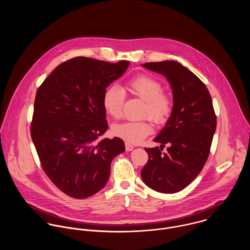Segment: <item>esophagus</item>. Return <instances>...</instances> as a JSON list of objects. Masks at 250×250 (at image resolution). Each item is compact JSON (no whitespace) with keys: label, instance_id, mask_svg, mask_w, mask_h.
Instances as JSON below:
<instances>
[{"label":"esophagus","instance_id":"34e87169","mask_svg":"<svg viewBox=\"0 0 250 250\" xmlns=\"http://www.w3.org/2000/svg\"><path fill=\"white\" fill-rule=\"evenodd\" d=\"M125 149H126V151H132L134 149V145H132L131 143H125Z\"/></svg>","mask_w":250,"mask_h":250}]
</instances>
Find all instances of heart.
Wrapping results in <instances>:
<instances>
[{"label": "heart", "mask_w": 250, "mask_h": 250, "mask_svg": "<svg viewBox=\"0 0 250 250\" xmlns=\"http://www.w3.org/2000/svg\"><path fill=\"white\" fill-rule=\"evenodd\" d=\"M126 89L133 95L144 101L143 115H147L157 124L165 123L172 110L171 98L162 92L159 81L148 75H140L126 83ZM125 94L117 85H110L104 92L103 106L107 114L112 118H119ZM152 132L151 124L146 120L124 122L113 127V134L127 143H139Z\"/></svg>", "instance_id": "obj_1"}]
</instances>
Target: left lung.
<instances>
[{
  "mask_svg": "<svg viewBox=\"0 0 250 250\" xmlns=\"http://www.w3.org/2000/svg\"><path fill=\"white\" fill-rule=\"evenodd\" d=\"M142 66L165 76L173 96L170 116L154 139L161 143L160 148H145L148 162L142 169V178L156 191L178 192L195 179L207 162L216 128L212 97L202 81L177 62H146ZM166 144L168 151L163 153Z\"/></svg>",
  "mask_w": 250,
  "mask_h": 250,
  "instance_id": "1",
  "label": "left lung"
}]
</instances>
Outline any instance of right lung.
Returning a JSON list of instances; mask_svg holds the SVG:
<instances>
[{
  "label": "right lung",
  "instance_id": "obj_1",
  "mask_svg": "<svg viewBox=\"0 0 250 250\" xmlns=\"http://www.w3.org/2000/svg\"><path fill=\"white\" fill-rule=\"evenodd\" d=\"M130 62L74 58L54 69L36 92L31 134L42 168L65 194L83 199L105 185L111 161L125 151L108 128L103 95Z\"/></svg>",
  "mask_w": 250,
  "mask_h": 250
}]
</instances>
